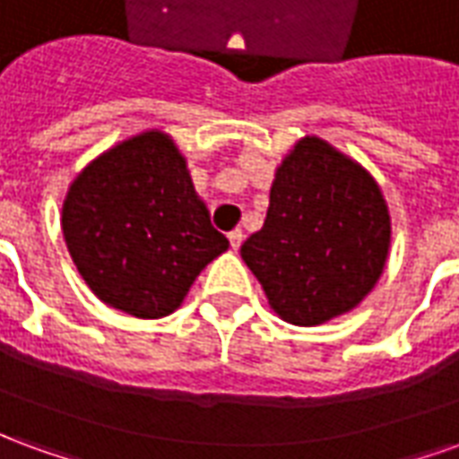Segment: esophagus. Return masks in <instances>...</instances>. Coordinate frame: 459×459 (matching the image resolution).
I'll list each match as a JSON object with an SVG mask.
<instances>
[{
	"mask_svg": "<svg viewBox=\"0 0 459 459\" xmlns=\"http://www.w3.org/2000/svg\"><path fill=\"white\" fill-rule=\"evenodd\" d=\"M229 240H230V248L238 250V248H240V243H243V230H240V229L230 230V233H229Z\"/></svg>",
	"mask_w": 459,
	"mask_h": 459,
	"instance_id": "34e87169",
	"label": "esophagus"
}]
</instances>
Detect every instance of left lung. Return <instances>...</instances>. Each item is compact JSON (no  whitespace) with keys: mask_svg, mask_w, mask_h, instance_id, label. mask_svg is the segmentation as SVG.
Wrapping results in <instances>:
<instances>
[{"mask_svg":"<svg viewBox=\"0 0 459 459\" xmlns=\"http://www.w3.org/2000/svg\"><path fill=\"white\" fill-rule=\"evenodd\" d=\"M391 216L374 177L319 137L278 167L265 223L240 258L280 317L315 327L354 309L384 273Z\"/></svg>","mask_w":459,"mask_h":459,"instance_id":"8db88e82","label":"left lung"}]
</instances>
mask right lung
I'll use <instances>...</instances> for the list:
<instances>
[{
  "label": "right lung",
  "mask_w": 459,
  "mask_h": 459,
  "mask_svg": "<svg viewBox=\"0 0 459 459\" xmlns=\"http://www.w3.org/2000/svg\"><path fill=\"white\" fill-rule=\"evenodd\" d=\"M61 229L95 298L140 319L171 315L229 248L194 191L186 160L160 130L91 161L65 194Z\"/></svg>",
  "instance_id": "obj_1"
}]
</instances>
